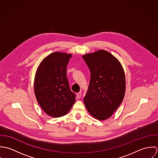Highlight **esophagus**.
<instances>
[{"instance_id":"34e87169","label":"esophagus","mask_w":158,"mask_h":158,"mask_svg":"<svg viewBox=\"0 0 158 158\" xmlns=\"http://www.w3.org/2000/svg\"><path fill=\"white\" fill-rule=\"evenodd\" d=\"M81 94L80 92H78V93L77 94V98H80L81 97Z\"/></svg>"}]
</instances>
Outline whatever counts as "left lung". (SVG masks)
<instances>
[{"label":"left lung","mask_w":158,"mask_h":158,"mask_svg":"<svg viewBox=\"0 0 158 158\" xmlns=\"http://www.w3.org/2000/svg\"><path fill=\"white\" fill-rule=\"evenodd\" d=\"M83 58L90 70L84 103L95 118L107 119L122 103L125 93L123 68L112 54L103 50L86 54Z\"/></svg>","instance_id":"1"}]
</instances>
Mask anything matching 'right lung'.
<instances>
[{
	"instance_id": "add662e5",
	"label": "right lung",
	"mask_w": 158,
	"mask_h": 158,
	"mask_svg": "<svg viewBox=\"0 0 158 158\" xmlns=\"http://www.w3.org/2000/svg\"><path fill=\"white\" fill-rule=\"evenodd\" d=\"M71 56L54 52L43 60L36 73L34 89L37 101L44 112L53 117L66 115L75 102L66 73Z\"/></svg>"
}]
</instances>
